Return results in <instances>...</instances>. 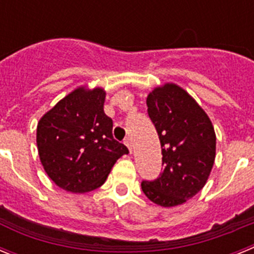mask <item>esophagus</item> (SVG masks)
<instances>
[{"label":"esophagus","instance_id":"obj_1","mask_svg":"<svg viewBox=\"0 0 254 254\" xmlns=\"http://www.w3.org/2000/svg\"><path fill=\"white\" fill-rule=\"evenodd\" d=\"M125 145L127 147H128V150H129V152H132V150H133V145H132V140L131 138H126V141H125Z\"/></svg>","mask_w":254,"mask_h":254}]
</instances>
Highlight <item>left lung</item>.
<instances>
[{
	"label": "left lung",
	"mask_w": 254,
	"mask_h": 254,
	"mask_svg": "<svg viewBox=\"0 0 254 254\" xmlns=\"http://www.w3.org/2000/svg\"><path fill=\"white\" fill-rule=\"evenodd\" d=\"M147 112L158 131L164 169L154 182H142L143 193L161 207L187 202L206 185L216 155V134L207 113L174 82L154 87Z\"/></svg>",
	"instance_id": "obj_1"
}]
</instances>
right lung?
<instances>
[{"mask_svg": "<svg viewBox=\"0 0 254 254\" xmlns=\"http://www.w3.org/2000/svg\"><path fill=\"white\" fill-rule=\"evenodd\" d=\"M105 90L77 86L43 114L37 126L40 163L55 185L85 193L107 181L116 161L128 149L112 134L104 113Z\"/></svg>", "mask_w": 254, "mask_h": 254, "instance_id": "1", "label": "right lung"}]
</instances>
